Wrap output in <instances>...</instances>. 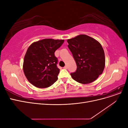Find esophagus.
<instances>
[{
  "instance_id": "esophagus-1",
  "label": "esophagus",
  "mask_w": 128,
  "mask_h": 128,
  "mask_svg": "<svg viewBox=\"0 0 128 128\" xmlns=\"http://www.w3.org/2000/svg\"><path fill=\"white\" fill-rule=\"evenodd\" d=\"M64 68L65 69H67V67L66 66H65L64 67Z\"/></svg>"
}]
</instances>
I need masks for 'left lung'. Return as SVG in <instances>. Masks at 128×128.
<instances>
[{"mask_svg":"<svg viewBox=\"0 0 128 128\" xmlns=\"http://www.w3.org/2000/svg\"><path fill=\"white\" fill-rule=\"evenodd\" d=\"M67 42L77 65L76 71L70 74L72 79L84 84L96 80L105 66V56L102 45L86 34H80L68 40Z\"/></svg>","mask_w":128,"mask_h":128,"instance_id":"8db88e82","label":"left lung"}]
</instances>
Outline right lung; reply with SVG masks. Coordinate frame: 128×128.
Returning a JSON list of instances; mask_svg holds the SVG:
<instances>
[{
	"label": "right lung",
	"instance_id": "add662e5",
	"mask_svg": "<svg viewBox=\"0 0 128 128\" xmlns=\"http://www.w3.org/2000/svg\"><path fill=\"white\" fill-rule=\"evenodd\" d=\"M64 40L44 39L31 44L25 54L23 69L27 80L38 88L51 86L58 80L60 69L54 52Z\"/></svg>",
	"mask_w": 128,
	"mask_h": 128
}]
</instances>
